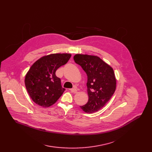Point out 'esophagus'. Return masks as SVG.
I'll return each mask as SVG.
<instances>
[{"label": "esophagus", "instance_id": "1", "mask_svg": "<svg viewBox=\"0 0 152 152\" xmlns=\"http://www.w3.org/2000/svg\"><path fill=\"white\" fill-rule=\"evenodd\" d=\"M70 91L72 93H76L77 92V89L76 88H72L70 89Z\"/></svg>", "mask_w": 152, "mask_h": 152}]
</instances>
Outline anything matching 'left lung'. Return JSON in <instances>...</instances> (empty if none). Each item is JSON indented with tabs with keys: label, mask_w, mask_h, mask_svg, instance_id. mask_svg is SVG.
<instances>
[{
	"label": "left lung",
	"mask_w": 152,
	"mask_h": 152,
	"mask_svg": "<svg viewBox=\"0 0 152 152\" xmlns=\"http://www.w3.org/2000/svg\"><path fill=\"white\" fill-rule=\"evenodd\" d=\"M87 75L88 101L81 109L86 113L98 111L109 101L116 88L114 70L96 56L77 54L73 57Z\"/></svg>",
	"instance_id": "8db88e82"
}]
</instances>
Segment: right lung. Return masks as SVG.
<instances>
[{
    "mask_svg": "<svg viewBox=\"0 0 152 152\" xmlns=\"http://www.w3.org/2000/svg\"><path fill=\"white\" fill-rule=\"evenodd\" d=\"M69 53H56L45 56L37 60L25 77V86L32 100L42 107L53 104L61 96L65 88L55 72L66 64L71 57Z\"/></svg>",
    "mask_w": 152,
    "mask_h": 152,
    "instance_id": "1",
    "label": "right lung"
}]
</instances>
